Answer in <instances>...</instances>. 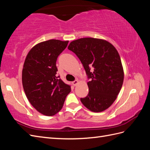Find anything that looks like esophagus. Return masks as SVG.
Returning <instances> with one entry per match:
<instances>
[{
  "label": "esophagus",
  "mask_w": 150,
  "mask_h": 150,
  "mask_svg": "<svg viewBox=\"0 0 150 150\" xmlns=\"http://www.w3.org/2000/svg\"><path fill=\"white\" fill-rule=\"evenodd\" d=\"M78 83H79V81L78 80H75L74 81H73V82H72V84H73L74 86H76Z\"/></svg>",
  "instance_id": "obj_1"
}]
</instances>
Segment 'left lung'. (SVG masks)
<instances>
[{
	"label": "left lung",
	"instance_id": "left-lung-1",
	"mask_svg": "<svg viewBox=\"0 0 150 150\" xmlns=\"http://www.w3.org/2000/svg\"><path fill=\"white\" fill-rule=\"evenodd\" d=\"M68 49L74 52L91 81L89 93L81 101L88 110L102 112L115 102L124 80L121 58L112 44L101 39L85 38L71 42Z\"/></svg>",
	"mask_w": 150,
	"mask_h": 150
}]
</instances>
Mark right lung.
I'll return each instance as SVG.
<instances>
[{"mask_svg": "<svg viewBox=\"0 0 150 150\" xmlns=\"http://www.w3.org/2000/svg\"><path fill=\"white\" fill-rule=\"evenodd\" d=\"M69 40L51 39L32 47L22 72V86L26 97L36 110L51 116L59 111L71 86L56 76V61Z\"/></svg>", "mask_w": 150, "mask_h": 150, "instance_id": "right-lung-1", "label": "right lung"}]
</instances>
